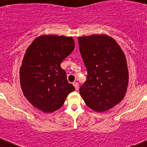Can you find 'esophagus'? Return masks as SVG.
Wrapping results in <instances>:
<instances>
[{"instance_id": "esophagus-1", "label": "esophagus", "mask_w": 147, "mask_h": 147, "mask_svg": "<svg viewBox=\"0 0 147 147\" xmlns=\"http://www.w3.org/2000/svg\"><path fill=\"white\" fill-rule=\"evenodd\" d=\"M73 85H74V87L76 88V91H77V90H78V82H74Z\"/></svg>"}]
</instances>
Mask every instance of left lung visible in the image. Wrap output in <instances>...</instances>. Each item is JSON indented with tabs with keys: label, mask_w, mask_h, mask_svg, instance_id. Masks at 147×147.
Segmentation results:
<instances>
[{
	"label": "left lung",
	"mask_w": 147,
	"mask_h": 147,
	"mask_svg": "<svg viewBox=\"0 0 147 147\" xmlns=\"http://www.w3.org/2000/svg\"><path fill=\"white\" fill-rule=\"evenodd\" d=\"M78 46L87 69L79 92L88 107L104 112L125 96L128 85L127 60L117 42L104 34L79 36Z\"/></svg>",
	"instance_id": "left-lung-1"
}]
</instances>
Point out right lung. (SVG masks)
Returning <instances> with one entry per match:
<instances>
[{"mask_svg":"<svg viewBox=\"0 0 147 147\" xmlns=\"http://www.w3.org/2000/svg\"><path fill=\"white\" fill-rule=\"evenodd\" d=\"M72 37L42 35L26 49L20 69V86L29 102L46 113L59 109L75 87L60 66L73 51Z\"/></svg>","mask_w":147,"mask_h":147,"instance_id":"obj_1","label":"right lung"}]
</instances>
